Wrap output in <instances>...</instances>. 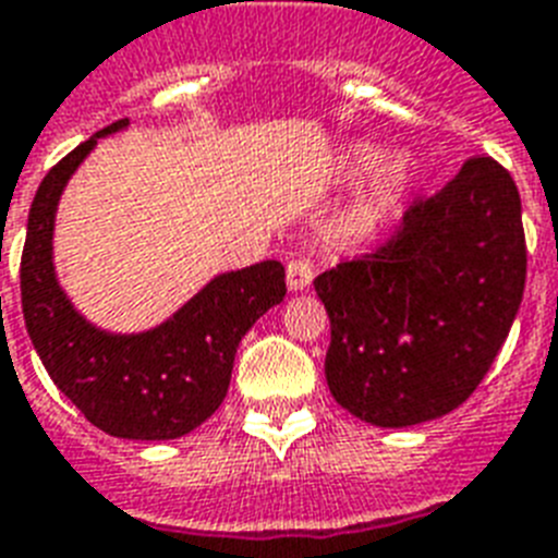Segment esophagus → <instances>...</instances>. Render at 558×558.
<instances>
[{
	"label": "esophagus",
	"instance_id": "esophagus-1",
	"mask_svg": "<svg viewBox=\"0 0 558 558\" xmlns=\"http://www.w3.org/2000/svg\"><path fill=\"white\" fill-rule=\"evenodd\" d=\"M312 278H315V266H312L310 257H292V260H289L287 283L292 292H301V289L310 287Z\"/></svg>",
	"mask_w": 558,
	"mask_h": 558
}]
</instances>
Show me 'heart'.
Here are the masks:
<instances>
[{
    "label": "heart",
    "instance_id": "b5f03b06",
    "mask_svg": "<svg viewBox=\"0 0 558 558\" xmlns=\"http://www.w3.org/2000/svg\"><path fill=\"white\" fill-rule=\"evenodd\" d=\"M381 151L369 146L352 148L347 157H343V177L347 180H357L364 177L366 171L375 169ZM407 169L401 162H389L384 166L378 174L373 177V183L366 185L364 192L357 194V201L350 208V229L352 232H373L375 226L384 223L392 211H396L398 201L407 189Z\"/></svg>",
    "mask_w": 558,
    "mask_h": 558
}]
</instances>
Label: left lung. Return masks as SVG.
Here are the masks:
<instances>
[{
    "instance_id": "obj_1",
    "label": "left lung",
    "mask_w": 558,
    "mask_h": 558,
    "mask_svg": "<svg viewBox=\"0 0 558 558\" xmlns=\"http://www.w3.org/2000/svg\"><path fill=\"white\" fill-rule=\"evenodd\" d=\"M527 275L522 201L487 154L387 240L315 278L332 326L326 384L375 427H410L464 404L513 326Z\"/></svg>"
}]
</instances>
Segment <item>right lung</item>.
<instances>
[{
    "mask_svg": "<svg viewBox=\"0 0 558 558\" xmlns=\"http://www.w3.org/2000/svg\"><path fill=\"white\" fill-rule=\"evenodd\" d=\"M111 122L65 154L36 189L22 248V315L34 350L71 404L108 436L166 441L201 427L223 404L240 338L283 301L287 271L278 260L220 275L174 318L143 335H108L76 315L53 275V211L68 177Z\"/></svg>",
    "mask_w": 558,
    "mask_h": 558,
    "instance_id": "obj_1",
    "label": "right lung"
}]
</instances>
